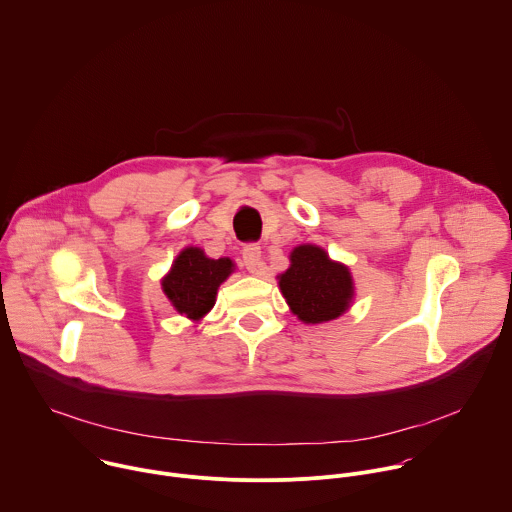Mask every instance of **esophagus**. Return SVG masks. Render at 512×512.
Segmentation results:
<instances>
[{
	"instance_id": "1",
	"label": "esophagus",
	"mask_w": 512,
	"mask_h": 512,
	"mask_svg": "<svg viewBox=\"0 0 512 512\" xmlns=\"http://www.w3.org/2000/svg\"><path fill=\"white\" fill-rule=\"evenodd\" d=\"M242 260H244V266L252 272V274H258L262 270V248L256 244V242H250L242 248Z\"/></svg>"
}]
</instances>
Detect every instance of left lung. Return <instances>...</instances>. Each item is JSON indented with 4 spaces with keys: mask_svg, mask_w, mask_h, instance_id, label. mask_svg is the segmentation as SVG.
I'll return each mask as SVG.
<instances>
[{
    "mask_svg": "<svg viewBox=\"0 0 512 512\" xmlns=\"http://www.w3.org/2000/svg\"><path fill=\"white\" fill-rule=\"evenodd\" d=\"M290 260V268L280 276V290L292 312L306 324L338 318L354 294L348 268L310 244L298 246Z\"/></svg>",
    "mask_w": 512,
    "mask_h": 512,
    "instance_id": "obj_1",
    "label": "left lung"
}]
</instances>
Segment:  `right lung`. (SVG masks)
Masks as SVG:
<instances>
[{
	"instance_id": "obj_1",
	"label": "right lung",
	"mask_w": 512,
	"mask_h": 512,
	"mask_svg": "<svg viewBox=\"0 0 512 512\" xmlns=\"http://www.w3.org/2000/svg\"><path fill=\"white\" fill-rule=\"evenodd\" d=\"M230 272V258L210 260L200 248H186L176 258L162 288L180 314L198 320L214 306L218 286Z\"/></svg>"
}]
</instances>
